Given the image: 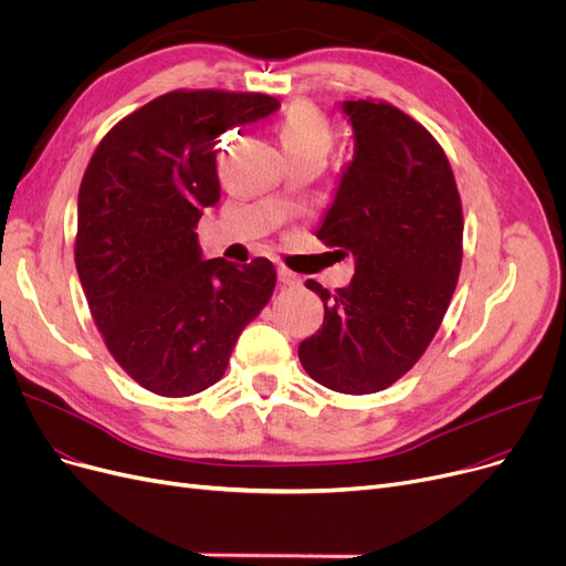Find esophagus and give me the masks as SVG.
<instances>
[{
    "label": "esophagus",
    "instance_id": "esophagus-1",
    "mask_svg": "<svg viewBox=\"0 0 566 566\" xmlns=\"http://www.w3.org/2000/svg\"><path fill=\"white\" fill-rule=\"evenodd\" d=\"M277 277H280V282L286 284V286H301V277L296 275V272H291V270H286V268H280V270H277Z\"/></svg>",
    "mask_w": 566,
    "mask_h": 566
}]
</instances>
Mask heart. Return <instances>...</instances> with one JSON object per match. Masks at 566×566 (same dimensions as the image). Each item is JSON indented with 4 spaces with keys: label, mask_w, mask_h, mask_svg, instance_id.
I'll return each instance as SVG.
<instances>
[{
    "label": "heart",
    "mask_w": 566,
    "mask_h": 566,
    "mask_svg": "<svg viewBox=\"0 0 566 566\" xmlns=\"http://www.w3.org/2000/svg\"><path fill=\"white\" fill-rule=\"evenodd\" d=\"M280 144L284 154H317L326 156L333 146V128L328 118L312 104H294L280 123Z\"/></svg>",
    "instance_id": "obj_1"
}]
</instances>
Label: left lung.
Here are the masks:
<instances>
[{
  "label": "left lung",
  "mask_w": 566,
  "mask_h": 566,
  "mask_svg": "<svg viewBox=\"0 0 566 566\" xmlns=\"http://www.w3.org/2000/svg\"><path fill=\"white\" fill-rule=\"evenodd\" d=\"M354 154L317 238L354 256L347 286L307 280L324 324L298 345L315 382L375 394L406 375L441 326L462 268V200L424 125L375 99H345Z\"/></svg>",
  "instance_id": "1"
}]
</instances>
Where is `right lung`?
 I'll list each match as a JSON object with an SVG mask.
<instances>
[{
  "instance_id": "1",
  "label": "right lung",
  "mask_w": 566,
  "mask_h": 566,
  "mask_svg": "<svg viewBox=\"0 0 566 566\" xmlns=\"http://www.w3.org/2000/svg\"><path fill=\"white\" fill-rule=\"evenodd\" d=\"M277 109L261 93H167L118 120L86 167L76 272L112 357L144 389L212 387L275 291L268 259L205 261L196 226L221 198L217 137Z\"/></svg>"
}]
</instances>
